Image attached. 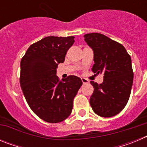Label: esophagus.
Listing matches in <instances>:
<instances>
[{
    "label": "esophagus",
    "mask_w": 147,
    "mask_h": 147,
    "mask_svg": "<svg viewBox=\"0 0 147 147\" xmlns=\"http://www.w3.org/2000/svg\"><path fill=\"white\" fill-rule=\"evenodd\" d=\"M81 80L83 84H88V83H89V80L85 79V78H81Z\"/></svg>",
    "instance_id": "1"
}]
</instances>
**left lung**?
<instances>
[{"label": "left lung", "mask_w": 147, "mask_h": 147, "mask_svg": "<svg viewBox=\"0 0 147 147\" xmlns=\"http://www.w3.org/2000/svg\"><path fill=\"white\" fill-rule=\"evenodd\" d=\"M84 37L94 53L92 71L104 74L102 84L90 81L94 90L90 104L98 115L112 117L124 108L130 96L133 82L130 56L121 44L102 34H86Z\"/></svg>", "instance_id": "left-lung-1"}]
</instances>
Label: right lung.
<instances>
[{
	"label": "right lung",
	"instance_id": "1",
	"mask_svg": "<svg viewBox=\"0 0 147 147\" xmlns=\"http://www.w3.org/2000/svg\"><path fill=\"white\" fill-rule=\"evenodd\" d=\"M74 37H46L30 45L20 62V84L30 108L49 123H59L71 113L73 101L82 85L80 77L60 81L57 67L65 61Z\"/></svg>",
	"mask_w": 147,
	"mask_h": 147
}]
</instances>
